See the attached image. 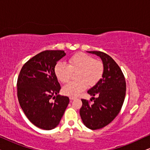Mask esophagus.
I'll return each mask as SVG.
<instances>
[{
    "instance_id": "34e87169",
    "label": "esophagus",
    "mask_w": 150,
    "mask_h": 150,
    "mask_svg": "<svg viewBox=\"0 0 150 150\" xmlns=\"http://www.w3.org/2000/svg\"><path fill=\"white\" fill-rule=\"evenodd\" d=\"M75 99H76L75 97H69V100H74Z\"/></svg>"
}]
</instances>
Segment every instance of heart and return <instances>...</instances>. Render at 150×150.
<instances>
[{
  "label": "heart",
  "instance_id": "b5f03b06",
  "mask_svg": "<svg viewBox=\"0 0 150 150\" xmlns=\"http://www.w3.org/2000/svg\"><path fill=\"white\" fill-rule=\"evenodd\" d=\"M54 74L59 81L66 83L75 74L76 81L70 82L62 89L63 93L69 97H77L87 89V86L95 85L102 79L104 65L101 61L83 52L74 54L68 60V64L59 62L54 66Z\"/></svg>",
  "mask_w": 150,
  "mask_h": 150
}]
</instances>
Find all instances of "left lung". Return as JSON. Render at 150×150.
Here are the masks:
<instances>
[{
  "mask_svg": "<svg viewBox=\"0 0 150 150\" xmlns=\"http://www.w3.org/2000/svg\"><path fill=\"white\" fill-rule=\"evenodd\" d=\"M102 59L104 73L102 79L87 93L92 96L91 105L82 99L80 115L83 124L91 130H97L109 124L120 112L126 96V85L124 76L115 61L100 51H87ZM94 96H97L95 98Z\"/></svg>",
  "mask_w": 150,
  "mask_h": 150,
  "instance_id": "1",
  "label": "left lung"
}]
</instances>
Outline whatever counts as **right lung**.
<instances>
[{
  "label": "right lung",
  "mask_w": 150,
  "mask_h": 150,
  "mask_svg": "<svg viewBox=\"0 0 150 150\" xmlns=\"http://www.w3.org/2000/svg\"><path fill=\"white\" fill-rule=\"evenodd\" d=\"M65 55L63 50L43 51L23 65L18 76L20 105L28 120L43 130L58 126L69 102L68 97L59 95L61 86L54 71L57 61Z\"/></svg>",
  "instance_id": "obj_1"
}]
</instances>
